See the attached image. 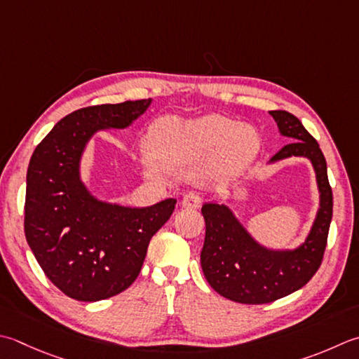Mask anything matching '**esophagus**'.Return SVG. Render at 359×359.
Segmentation results:
<instances>
[{"mask_svg":"<svg viewBox=\"0 0 359 359\" xmlns=\"http://www.w3.org/2000/svg\"><path fill=\"white\" fill-rule=\"evenodd\" d=\"M202 205V199L201 196L194 194V193H187L182 199V207L185 208H199Z\"/></svg>","mask_w":359,"mask_h":359,"instance_id":"34e87169","label":"esophagus"}]
</instances>
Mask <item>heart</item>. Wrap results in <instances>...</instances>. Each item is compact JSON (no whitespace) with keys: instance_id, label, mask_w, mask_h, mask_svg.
<instances>
[{"instance_id":"heart-1","label":"heart","mask_w":359,"mask_h":359,"mask_svg":"<svg viewBox=\"0 0 359 359\" xmlns=\"http://www.w3.org/2000/svg\"><path fill=\"white\" fill-rule=\"evenodd\" d=\"M147 143L156 158L171 168L199 165L216 154L207 174L217 182L240 175L262 149L255 128L238 126L216 114L194 119L160 118L151 128Z\"/></svg>"}]
</instances>
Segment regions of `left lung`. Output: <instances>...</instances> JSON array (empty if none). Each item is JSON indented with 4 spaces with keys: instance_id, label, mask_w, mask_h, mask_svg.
Listing matches in <instances>:
<instances>
[{
    "instance_id": "1",
    "label": "left lung",
    "mask_w": 359,
    "mask_h": 359,
    "mask_svg": "<svg viewBox=\"0 0 359 359\" xmlns=\"http://www.w3.org/2000/svg\"><path fill=\"white\" fill-rule=\"evenodd\" d=\"M280 135L294 142L283 146L269 163L305 157L311 161L319 189V208L310 233L296 249H269L259 244L224 203H205V241L201 266L207 282L222 297L238 304L259 305L282 299L310 282L324 258L333 193L327 161L318 142L290 111H269Z\"/></svg>"
}]
</instances>
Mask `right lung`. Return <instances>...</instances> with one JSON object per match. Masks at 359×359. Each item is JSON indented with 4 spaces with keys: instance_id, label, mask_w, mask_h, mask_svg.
I'll list each match as a JSON object with an SVG mask.
<instances>
[{
    "instance_id": "right-lung-1",
    "label": "right lung",
    "mask_w": 359,
    "mask_h": 359,
    "mask_svg": "<svg viewBox=\"0 0 359 359\" xmlns=\"http://www.w3.org/2000/svg\"><path fill=\"white\" fill-rule=\"evenodd\" d=\"M152 100L93 105L62 118L27 166L25 235L46 277L81 302H97L135 282L147 245L170 219L175 199L132 208L97 199L81 161L96 132L126 129Z\"/></svg>"
}]
</instances>
